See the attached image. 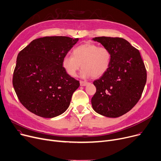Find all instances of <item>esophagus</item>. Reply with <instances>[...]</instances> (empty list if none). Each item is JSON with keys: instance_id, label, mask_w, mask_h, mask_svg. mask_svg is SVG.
Masks as SVG:
<instances>
[{"instance_id": "esophagus-1", "label": "esophagus", "mask_w": 161, "mask_h": 161, "mask_svg": "<svg viewBox=\"0 0 161 161\" xmlns=\"http://www.w3.org/2000/svg\"><path fill=\"white\" fill-rule=\"evenodd\" d=\"M80 84L81 86H86V85L88 84V82H86V81L80 80Z\"/></svg>"}]
</instances>
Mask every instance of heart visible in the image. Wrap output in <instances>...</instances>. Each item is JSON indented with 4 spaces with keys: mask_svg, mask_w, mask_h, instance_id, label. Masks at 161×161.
I'll use <instances>...</instances> for the list:
<instances>
[{
    "mask_svg": "<svg viewBox=\"0 0 161 161\" xmlns=\"http://www.w3.org/2000/svg\"><path fill=\"white\" fill-rule=\"evenodd\" d=\"M110 61L111 54L108 49L88 42L74 48L72 55L64 56L62 66L68 75L75 77L82 64V77L97 78L107 71Z\"/></svg>",
    "mask_w": 161,
    "mask_h": 161,
    "instance_id": "heart-1",
    "label": "heart"
}]
</instances>
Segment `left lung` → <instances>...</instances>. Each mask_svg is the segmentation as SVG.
Here are the masks:
<instances>
[{"mask_svg":"<svg viewBox=\"0 0 161 161\" xmlns=\"http://www.w3.org/2000/svg\"><path fill=\"white\" fill-rule=\"evenodd\" d=\"M111 54L107 71L93 82L96 93L91 103L98 114L118 118L129 112L139 101L146 83L147 74L140 52L121 37H96Z\"/></svg>","mask_w":161,"mask_h":161,"instance_id":"obj_1","label":"left lung"}]
</instances>
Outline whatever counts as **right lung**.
<instances>
[{
  "instance_id": "add662e5",
  "label": "right lung",
  "mask_w": 161,
  "mask_h": 161,
  "mask_svg": "<svg viewBox=\"0 0 161 161\" xmlns=\"http://www.w3.org/2000/svg\"><path fill=\"white\" fill-rule=\"evenodd\" d=\"M79 40L66 36L40 37L18 54L13 86L27 110L52 118L68 108L80 83L65 73L62 59Z\"/></svg>"
}]
</instances>
